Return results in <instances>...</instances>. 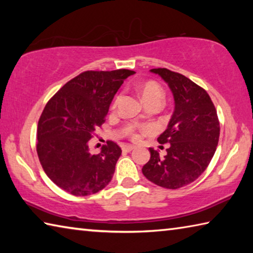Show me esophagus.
Returning <instances> with one entry per match:
<instances>
[{
	"label": "esophagus",
	"instance_id": "34e87169",
	"mask_svg": "<svg viewBox=\"0 0 253 253\" xmlns=\"http://www.w3.org/2000/svg\"><path fill=\"white\" fill-rule=\"evenodd\" d=\"M135 148V146H132V145H129V144H124L123 146H122V149H123V152H125V153H128V152H131L132 149Z\"/></svg>",
	"mask_w": 253,
	"mask_h": 253
}]
</instances>
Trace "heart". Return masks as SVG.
<instances>
[{
  "instance_id": "heart-1",
  "label": "heart",
  "mask_w": 253,
  "mask_h": 253,
  "mask_svg": "<svg viewBox=\"0 0 253 253\" xmlns=\"http://www.w3.org/2000/svg\"><path fill=\"white\" fill-rule=\"evenodd\" d=\"M138 91L142 96L143 100L146 102L147 105L152 104V102H162L163 99H164V90H163L162 85L156 83V81L153 80H148L145 81V83L140 84L138 85ZM121 95H118L116 98H115L113 107L117 106L118 101L121 100ZM124 131L132 139H137L138 138V134H137V127L134 124H127V125L124 127Z\"/></svg>"
}]
</instances>
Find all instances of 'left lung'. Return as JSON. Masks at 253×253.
Segmentation results:
<instances>
[{"label": "left lung", "mask_w": 253, "mask_h": 253, "mask_svg": "<svg viewBox=\"0 0 253 253\" xmlns=\"http://www.w3.org/2000/svg\"><path fill=\"white\" fill-rule=\"evenodd\" d=\"M169 85L175 109L169 124L158 137L169 144L165 156L149 148L151 158L143 166L144 176L158 186L176 190L201 176L216 151L220 122L209 93L178 72L166 68L151 70Z\"/></svg>", "instance_id": "left-lung-1"}]
</instances>
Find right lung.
<instances>
[{"mask_svg": "<svg viewBox=\"0 0 253 253\" xmlns=\"http://www.w3.org/2000/svg\"><path fill=\"white\" fill-rule=\"evenodd\" d=\"M135 71H84L46 102L37 130V153L55 185L76 196L95 194L108 185L122 148L107 140L90 155L88 142L106 121L109 105L127 77Z\"/></svg>", "mask_w": 253, "mask_h": 253, "instance_id": "1", "label": "right lung"}]
</instances>
